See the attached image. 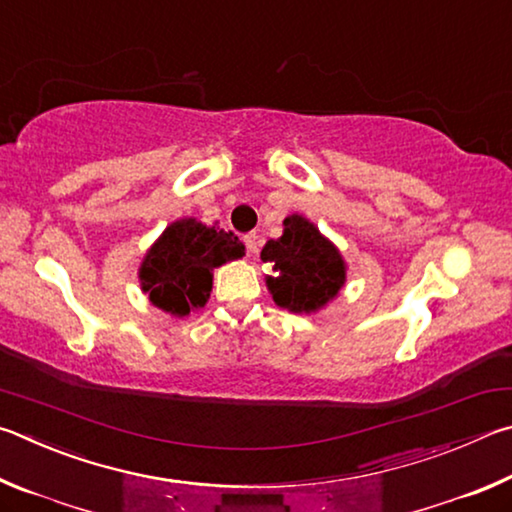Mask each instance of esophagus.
Masks as SVG:
<instances>
[{
  "instance_id": "esophagus-1",
  "label": "esophagus",
  "mask_w": 512,
  "mask_h": 512,
  "mask_svg": "<svg viewBox=\"0 0 512 512\" xmlns=\"http://www.w3.org/2000/svg\"><path fill=\"white\" fill-rule=\"evenodd\" d=\"M242 240H245V247H247L249 254H258V236H256L254 231L247 233V236L242 238Z\"/></svg>"
}]
</instances>
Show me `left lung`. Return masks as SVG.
Here are the masks:
<instances>
[{
  "label": "left lung",
  "instance_id": "8db88e82",
  "mask_svg": "<svg viewBox=\"0 0 512 512\" xmlns=\"http://www.w3.org/2000/svg\"><path fill=\"white\" fill-rule=\"evenodd\" d=\"M261 258L276 272L267 276V290L276 306L290 312H317L346 283V263L339 249L299 213L283 220V236L267 240Z\"/></svg>",
  "mask_w": 512,
  "mask_h": 512
}]
</instances>
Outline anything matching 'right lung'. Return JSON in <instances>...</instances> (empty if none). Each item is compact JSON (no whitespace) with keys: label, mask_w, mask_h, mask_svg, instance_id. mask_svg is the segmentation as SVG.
<instances>
[{"label":"right lung","mask_w":512,"mask_h":512,"mask_svg":"<svg viewBox=\"0 0 512 512\" xmlns=\"http://www.w3.org/2000/svg\"><path fill=\"white\" fill-rule=\"evenodd\" d=\"M242 256L245 245L231 231L182 218L168 224L143 256L141 290L152 306L173 317H186L209 301L215 267Z\"/></svg>","instance_id":"right-lung-1"}]
</instances>
